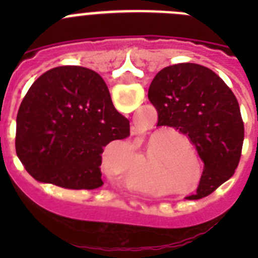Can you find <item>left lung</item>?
Here are the masks:
<instances>
[{"mask_svg":"<svg viewBox=\"0 0 258 258\" xmlns=\"http://www.w3.org/2000/svg\"><path fill=\"white\" fill-rule=\"evenodd\" d=\"M149 99L158 111V125L187 135L204 162L196 194H212L234 174L244 143L238 101L224 80L206 67L182 62L159 71L150 84Z\"/></svg>","mask_w":258,"mask_h":258,"instance_id":"8db88e82","label":"left lung"}]
</instances>
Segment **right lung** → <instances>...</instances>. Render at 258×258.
Here are the masks:
<instances>
[{
	"instance_id": "obj_1",
	"label": "right lung",
	"mask_w": 258,
	"mask_h": 258,
	"mask_svg": "<svg viewBox=\"0 0 258 258\" xmlns=\"http://www.w3.org/2000/svg\"><path fill=\"white\" fill-rule=\"evenodd\" d=\"M128 135V119L115 109L100 75L64 66L41 75L26 92L17 113L16 151L38 182L93 190L103 184V149Z\"/></svg>"
}]
</instances>
